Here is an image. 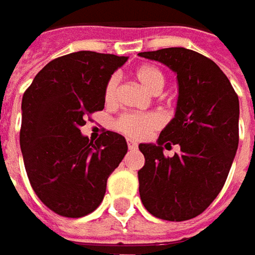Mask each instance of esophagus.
<instances>
[{"label":"esophagus","mask_w":255,"mask_h":255,"mask_svg":"<svg viewBox=\"0 0 255 255\" xmlns=\"http://www.w3.org/2000/svg\"><path fill=\"white\" fill-rule=\"evenodd\" d=\"M137 143L134 142V140H132V139H128V147L130 149V150H133V149H137Z\"/></svg>","instance_id":"34e87169"}]
</instances>
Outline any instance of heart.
I'll use <instances>...</instances> for the list:
<instances>
[{"label": "heart", "instance_id": "1", "mask_svg": "<svg viewBox=\"0 0 255 255\" xmlns=\"http://www.w3.org/2000/svg\"><path fill=\"white\" fill-rule=\"evenodd\" d=\"M134 76L140 84L152 93H159L166 84L164 75L160 69L152 65H142L134 71ZM119 91V76L113 75L105 86V101L106 103L116 102ZM163 125V118L156 112L149 113H123L116 121V129L123 134L133 139H144L153 130Z\"/></svg>", "mask_w": 255, "mask_h": 255}]
</instances>
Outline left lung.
<instances>
[{
  "label": "left lung",
  "mask_w": 255,
  "mask_h": 255,
  "mask_svg": "<svg viewBox=\"0 0 255 255\" xmlns=\"http://www.w3.org/2000/svg\"><path fill=\"white\" fill-rule=\"evenodd\" d=\"M139 56L169 66L179 82L174 118L157 144H139L140 199L157 219L190 220L210 206L229 176L239 147V96L220 68L199 52L164 48ZM170 144H179L181 153L166 158L162 146Z\"/></svg>",
  "instance_id": "obj_1"
}]
</instances>
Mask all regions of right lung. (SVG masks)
I'll return each mask as SVG.
<instances>
[{
  "instance_id": "right-lung-1",
  "label": "right lung",
  "mask_w": 255,
  "mask_h": 255,
  "mask_svg": "<svg viewBox=\"0 0 255 255\" xmlns=\"http://www.w3.org/2000/svg\"><path fill=\"white\" fill-rule=\"evenodd\" d=\"M128 56L79 51L36 74L22 96L19 144L35 194L59 216L84 217L102 203L106 181L128 152L122 134L93 143L85 118L105 108V86Z\"/></svg>"
}]
</instances>
